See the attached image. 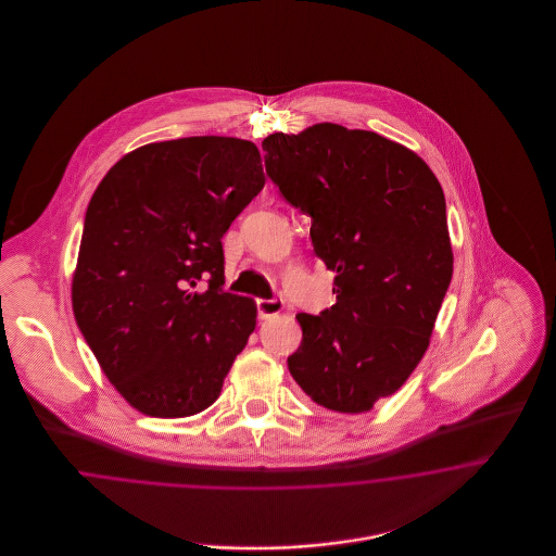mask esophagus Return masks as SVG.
Returning a JSON list of instances; mask_svg holds the SVG:
<instances>
[{"label": "esophagus", "instance_id": "obj_1", "mask_svg": "<svg viewBox=\"0 0 556 556\" xmlns=\"http://www.w3.org/2000/svg\"><path fill=\"white\" fill-rule=\"evenodd\" d=\"M256 306H258V317L261 318L277 317L283 313V300H277V298L258 300Z\"/></svg>", "mask_w": 556, "mask_h": 556}]
</instances>
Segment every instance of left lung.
Returning <instances> with one entry per match:
<instances>
[{
	"instance_id": "1",
	"label": "left lung",
	"mask_w": 556,
	"mask_h": 556,
	"mask_svg": "<svg viewBox=\"0 0 556 556\" xmlns=\"http://www.w3.org/2000/svg\"><path fill=\"white\" fill-rule=\"evenodd\" d=\"M263 150L266 175L313 218L315 252L336 273V304L295 315L291 377L329 410L367 413L429 348L454 265L444 191L413 150L336 123L273 132Z\"/></svg>"
}]
</instances>
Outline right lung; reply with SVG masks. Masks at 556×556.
<instances>
[{
  "mask_svg": "<svg viewBox=\"0 0 556 556\" xmlns=\"http://www.w3.org/2000/svg\"><path fill=\"white\" fill-rule=\"evenodd\" d=\"M263 187L252 141L202 135L132 150L96 189L73 313L139 413L179 419L208 408L256 329V302L223 291L220 239Z\"/></svg>",
  "mask_w": 556,
  "mask_h": 556,
  "instance_id": "obj_1",
  "label": "right lung"
}]
</instances>
